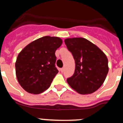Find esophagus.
I'll list each match as a JSON object with an SVG mask.
<instances>
[{
  "label": "esophagus",
  "mask_w": 123,
  "mask_h": 123,
  "mask_svg": "<svg viewBox=\"0 0 123 123\" xmlns=\"http://www.w3.org/2000/svg\"><path fill=\"white\" fill-rule=\"evenodd\" d=\"M60 71L61 72L63 73L64 71V68H60Z\"/></svg>",
  "instance_id": "34e87169"
}]
</instances>
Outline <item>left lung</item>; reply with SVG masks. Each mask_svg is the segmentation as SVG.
Returning <instances> with one entry per match:
<instances>
[{
    "mask_svg": "<svg viewBox=\"0 0 123 123\" xmlns=\"http://www.w3.org/2000/svg\"><path fill=\"white\" fill-rule=\"evenodd\" d=\"M65 43L76 64L74 73L67 79L68 84L79 94H92L105 81L108 72L107 57L98 47L84 38H68Z\"/></svg>",
    "mask_w": 123,
    "mask_h": 123,
    "instance_id": "1",
    "label": "left lung"
}]
</instances>
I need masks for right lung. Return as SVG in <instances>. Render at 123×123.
Segmentation results:
<instances>
[{
    "mask_svg": "<svg viewBox=\"0 0 123 123\" xmlns=\"http://www.w3.org/2000/svg\"><path fill=\"white\" fill-rule=\"evenodd\" d=\"M62 44L60 38L44 36L31 42L18 54L16 76L26 92L39 94L50 86L58 73L55 67V51Z\"/></svg>",
    "mask_w": 123,
    "mask_h": 123,
    "instance_id": "right-lung-1",
    "label": "right lung"
}]
</instances>
